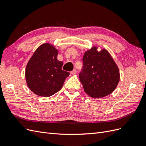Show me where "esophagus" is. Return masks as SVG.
<instances>
[{"mask_svg": "<svg viewBox=\"0 0 146 146\" xmlns=\"http://www.w3.org/2000/svg\"><path fill=\"white\" fill-rule=\"evenodd\" d=\"M70 74H71L72 75H75V74H77V70H76V69H74L72 71H71L70 72Z\"/></svg>", "mask_w": 146, "mask_h": 146, "instance_id": "1", "label": "esophagus"}]
</instances>
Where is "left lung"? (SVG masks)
Returning a JSON list of instances; mask_svg holds the SVG:
<instances>
[{"instance_id": "1", "label": "left lung", "mask_w": 146, "mask_h": 146, "mask_svg": "<svg viewBox=\"0 0 146 146\" xmlns=\"http://www.w3.org/2000/svg\"><path fill=\"white\" fill-rule=\"evenodd\" d=\"M83 66L79 78L84 91L93 98H101L114 91L120 74L117 66L105 48L98 51L94 46L84 54Z\"/></svg>"}]
</instances>
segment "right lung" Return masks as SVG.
I'll return each mask as SVG.
<instances>
[{
    "instance_id": "right-lung-1",
    "label": "right lung",
    "mask_w": 146,
    "mask_h": 146,
    "mask_svg": "<svg viewBox=\"0 0 146 146\" xmlns=\"http://www.w3.org/2000/svg\"><path fill=\"white\" fill-rule=\"evenodd\" d=\"M58 50L49 43L42 44L26 66L25 80L29 89L39 96L49 97L59 91L69 72L62 70L57 59Z\"/></svg>"
}]
</instances>
